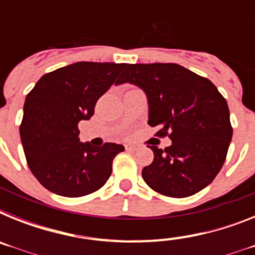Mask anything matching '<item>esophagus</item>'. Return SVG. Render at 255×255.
Returning <instances> with one entry per match:
<instances>
[{"label": "esophagus", "mask_w": 255, "mask_h": 255, "mask_svg": "<svg viewBox=\"0 0 255 255\" xmlns=\"http://www.w3.org/2000/svg\"><path fill=\"white\" fill-rule=\"evenodd\" d=\"M125 148H126V150H128V152H135V150L138 149V147H136L135 144H126Z\"/></svg>", "instance_id": "34e87169"}]
</instances>
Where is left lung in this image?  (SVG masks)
I'll use <instances>...</instances> for the list:
<instances>
[{
    "instance_id": "1",
    "label": "left lung",
    "mask_w": 255,
    "mask_h": 255,
    "mask_svg": "<svg viewBox=\"0 0 255 255\" xmlns=\"http://www.w3.org/2000/svg\"><path fill=\"white\" fill-rule=\"evenodd\" d=\"M145 92L155 136L172 140L141 171L147 185L162 195L186 198L209 185L222 168L233 138L226 100L216 85L177 64H126L117 84ZM157 144H159V141Z\"/></svg>"
}]
</instances>
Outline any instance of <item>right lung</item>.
I'll return each instance as SVG.
<instances>
[{"instance_id":"add662e5","label":"right lung","mask_w":255,"mask_h":255,"mask_svg":"<svg viewBox=\"0 0 255 255\" xmlns=\"http://www.w3.org/2000/svg\"><path fill=\"white\" fill-rule=\"evenodd\" d=\"M124 67L114 62H76L44 74L26 96L20 124L26 163L52 193L84 197L111 176L112 162L124 145L80 143L78 124L93 116L97 101Z\"/></svg>"}]
</instances>
